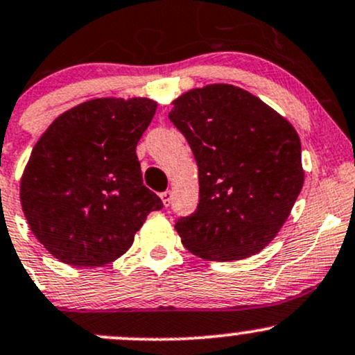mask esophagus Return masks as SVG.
Returning <instances> with one entry per match:
<instances>
[{
  "instance_id": "34e87169",
  "label": "esophagus",
  "mask_w": 355,
  "mask_h": 355,
  "mask_svg": "<svg viewBox=\"0 0 355 355\" xmlns=\"http://www.w3.org/2000/svg\"><path fill=\"white\" fill-rule=\"evenodd\" d=\"M159 197H162V202H163V205H165V207H168V205H170V202H171V192H170V190H166V192L159 193Z\"/></svg>"
}]
</instances>
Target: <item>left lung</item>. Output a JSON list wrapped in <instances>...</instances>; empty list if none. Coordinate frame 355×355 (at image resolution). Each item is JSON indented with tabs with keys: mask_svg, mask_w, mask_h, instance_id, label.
<instances>
[{
	"mask_svg": "<svg viewBox=\"0 0 355 355\" xmlns=\"http://www.w3.org/2000/svg\"><path fill=\"white\" fill-rule=\"evenodd\" d=\"M168 118L198 166V205L175 224L182 244L207 261L263 251L283 227L305 180L291 123L231 84L190 89Z\"/></svg>",
	"mask_w": 355,
	"mask_h": 355,
	"instance_id": "left-lung-1",
	"label": "left lung"
}]
</instances>
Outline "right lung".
<instances>
[{"mask_svg":"<svg viewBox=\"0 0 355 355\" xmlns=\"http://www.w3.org/2000/svg\"><path fill=\"white\" fill-rule=\"evenodd\" d=\"M157 103L97 97L69 109L33 146L19 182L30 229L70 266L112 263L131 248L146 216L163 207L143 185L136 145Z\"/></svg>","mask_w":355,"mask_h":355,"instance_id":"obj_1","label":"right lung"}]
</instances>
